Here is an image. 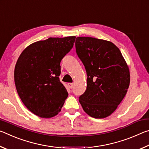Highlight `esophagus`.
<instances>
[{
	"instance_id": "34e87169",
	"label": "esophagus",
	"mask_w": 149,
	"mask_h": 149,
	"mask_svg": "<svg viewBox=\"0 0 149 149\" xmlns=\"http://www.w3.org/2000/svg\"><path fill=\"white\" fill-rule=\"evenodd\" d=\"M68 85L70 89H72L73 87H74V84H72V83H69V84H68Z\"/></svg>"
}]
</instances>
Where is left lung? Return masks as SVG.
Segmentation results:
<instances>
[{"mask_svg":"<svg viewBox=\"0 0 149 149\" xmlns=\"http://www.w3.org/2000/svg\"><path fill=\"white\" fill-rule=\"evenodd\" d=\"M75 49L87 72V89L79 96L90 116L104 118L116 109L127 91L129 68L120 49L112 42L88 37L75 40Z\"/></svg>","mask_w":149,"mask_h":149,"instance_id":"8db88e82","label":"left lung"}]
</instances>
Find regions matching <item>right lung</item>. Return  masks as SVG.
<instances>
[{
    "instance_id": "add662e5",
    "label": "right lung",
    "mask_w": 149,
    "mask_h": 149,
    "mask_svg": "<svg viewBox=\"0 0 149 149\" xmlns=\"http://www.w3.org/2000/svg\"><path fill=\"white\" fill-rule=\"evenodd\" d=\"M75 37H50L30 45L17 59L15 85L27 109L41 118L58 114L68 93L60 81V62L72 49Z\"/></svg>"
}]
</instances>
